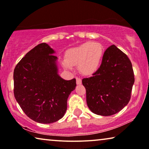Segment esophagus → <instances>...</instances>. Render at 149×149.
Wrapping results in <instances>:
<instances>
[{
  "instance_id": "1",
  "label": "esophagus",
  "mask_w": 149,
  "mask_h": 149,
  "mask_svg": "<svg viewBox=\"0 0 149 149\" xmlns=\"http://www.w3.org/2000/svg\"><path fill=\"white\" fill-rule=\"evenodd\" d=\"M76 84H82V80L80 78H76Z\"/></svg>"
}]
</instances>
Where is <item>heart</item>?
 <instances>
[{"label": "heart", "instance_id": "obj_1", "mask_svg": "<svg viewBox=\"0 0 149 149\" xmlns=\"http://www.w3.org/2000/svg\"><path fill=\"white\" fill-rule=\"evenodd\" d=\"M103 57L102 45L99 42H88L67 51L63 65L67 69H71L72 66H78L81 73L89 76L100 69Z\"/></svg>", "mask_w": 149, "mask_h": 149}]
</instances>
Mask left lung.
<instances>
[{
  "instance_id": "left-lung-1",
  "label": "left lung",
  "mask_w": 149,
  "mask_h": 149,
  "mask_svg": "<svg viewBox=\"0 0 149 149\" xmlns=\"http://www.w3.org/2000/svg\"><path fill=\"white\" fill-rule=\"evenodd\" d=\"M87 106L93 113L112 116L127 106L135 82L132 64L116 45L105 51L100 69L82 79Z\"/></svg>"
}]
</instances>
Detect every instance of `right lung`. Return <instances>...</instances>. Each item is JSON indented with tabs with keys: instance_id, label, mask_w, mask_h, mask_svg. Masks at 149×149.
Instances as JSON below:
<instances>
[{
	"instance_id": "right-lung-1",
	"label": "right lung",
	"mask_w": 149,
	"mask_h": 149,
	"mask_svg": "<svg viewBox=\"0 0 149 149\" xmlns=\"http://www.w3.org/2000/svg\"><path fill=\"white\" fill-rule=\"evenodd\" d=\"M55 51L46 43L38 45L17 64L14 71V97L24 113L42 124L55 122L65 115L67 99L76 80L58 74Z\"/></svg>"
}]
</instances>
